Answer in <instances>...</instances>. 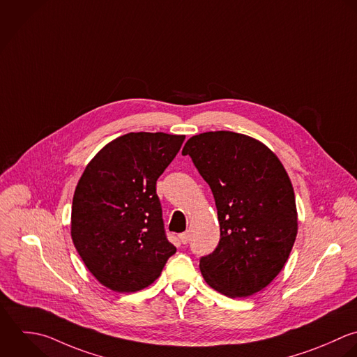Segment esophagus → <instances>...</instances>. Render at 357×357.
Wrapping results in <instances>:
<instances>
[{
  "label": "esophagus",
  "instance_id": "esophagus-1",
  "mask_svg": "<svg viewBox=\"0 0 357 357\" xmlns=\"http://www.w3.org/2000/svg\"><path fill=\"white\" fill-rule=\"evenodd\" d=\"M189 234L188 232H183V234H181L179 235V241H181V243H183V245H186L188 242H189Z\"/></svg>",
  "mask_w": 357,
  "mask_h": 357
}]
</instances>
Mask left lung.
I'll return each mask as SVG.
<instances>
[{"mask_svg": "<svg viewBox=\"0 0 357 357\" xmlns=\"http://www.w3.org/2000/svg\"><path fill=\"white\" fill-rule=\"evenodd\" d=\"M208 183L220 242L200 259L204 281L229 298L264 289L284 268L298 235L291 179L261 142L235 132L192 136L183 150Z\"/></svg>", "mask_w": 357, "mask_h": 357, "instance_id": "left-lung-1", "label": "left lung"}]
</instances>
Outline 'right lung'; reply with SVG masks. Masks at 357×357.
Wrapping results in <instances>:
<instances>
[{
  "label": "right lung",
  "instance_id": "1",
  "mask_svg": "<svg viewBox=\"0 0 357 357\" xmlns=\"http://www.w3.org/2000/svg\"><path fill=\"white\" fill-rule=\"evenodd\" d=\"M183 140L162 132L126 133L104 146L77 182L72 241L87 270L111 291L147 288L176 252L165 235L155 183Z\"/></svg>",
  "mask_w": 357,
  "mask_h": 357
}]
</instances>
